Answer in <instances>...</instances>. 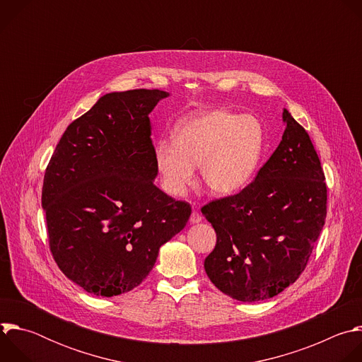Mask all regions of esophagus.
I'll return each instance as SVG.
<instances>
[{"label": "esophagus", "instance_id": "1", "mask_svg": "<svg viewBox=\"0 0 362 362\" xmlns=\"http://www.w3.org/2000/svg\"><path fill=\"white\" fill-rule=\"evenodd\" d=\"M189 222H190V223H199V222H202V215H200V214H197L196 211H193V212H192V215H190Z\"/></svg>", "mask_w": 362, "mask_h": 362}]
</instances>
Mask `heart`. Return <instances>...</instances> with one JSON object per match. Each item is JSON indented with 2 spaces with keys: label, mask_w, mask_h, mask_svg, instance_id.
<instances>
[{
  "label": "heart",
  "mask_w": 362,
  "mask_h": 362,
  "mask_svg": "<svg viewBox=\"0 0 362 362\" xmlns=\"http://www.w3.org/2000/svg\"><path fill=\"white\" fill-rule=\"evenodd\" d=\"M265 147L262 124L253 116L211 110L179 122L173 143L154 146V162L162 186L183 196L200 166L203 185L219 196L242 190L255 176Z\"/></svg>",
  "instance_id": "obj_1"
}]
</instances>
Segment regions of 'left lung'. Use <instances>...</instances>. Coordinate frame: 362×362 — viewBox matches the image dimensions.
<instances>
[{"mask_svg": "<svg viewBox=\"0 0 362 362\" xmlns=\"http://www.w3.org/2000/svg\"><path fill=\"white\" fill-rule=\"evenodd\" d=\"M282 119V140L255 180L202 208L216 232L204 271L219 291L242 302L272 298L293 284L327 218L325 176L314 144L286 109Z\"/></svg>", "mask_w": 362, "mask_h": 362, "instance_id": "obj_1", "label": "left lung"}]
</instances>
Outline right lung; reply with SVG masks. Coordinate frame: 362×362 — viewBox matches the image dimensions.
<instances>
[{
	"label": "right lung",
	"instance_id": "add662e5",
	"mask_svg": "<svg viewBox=\"0 0 362 362\" xmlns=\"http://www.w3.org/2000/svg\"><path fill=\"white\" fill-rule=\"evenodd\" d=\"M169 93L105 94L62 136L45 169L41 204L49 250L88 293L141 284L159 249L187 223L190 204L162 192L148 115Z\"/></svg>",
	"mask_w": 362,
	"mask_h": 362
}]
</instances>
